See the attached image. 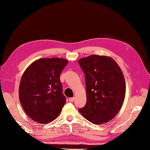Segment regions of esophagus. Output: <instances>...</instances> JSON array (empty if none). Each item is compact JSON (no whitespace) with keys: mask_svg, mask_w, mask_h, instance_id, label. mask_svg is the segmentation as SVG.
<instances>
[{"mask_svg":"<svg viewBox=\"0 0 150 150\" xmlns=\"http://www.w3.org/2000/svg\"><path fill=\"white\" fill-rule=\"evenodd\" d=\"M74 100H75V98H74V97L69 98V101H70V102H73Z\"/></svg>","mask_w":150,"mask_h":150,"instance_id":"34e87169","label":"esophagus"}]
</instances>
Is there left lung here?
Returning a JSON list of instances; mask_svg holds the SVG:
<instances>
[{"label":"left lung","mask_w":150,"mask_h":150,"mask_svg":"<svg viewBox=\"0 0 150 150\" xmlns=\"http://www.w3.org/2000/svg\"><path fill=\"white\" fill-rule=\"evenodd\" d=\"M79 64L85 75L87 102L79 112L95 125L110 121L123 104L126 84L123 73L110 56L91 55Z\"/></svg>","instance_id":"8db88e82"}]
</instances>
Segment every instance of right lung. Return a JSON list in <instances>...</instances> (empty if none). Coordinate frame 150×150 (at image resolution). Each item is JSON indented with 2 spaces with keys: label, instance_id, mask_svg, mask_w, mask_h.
<instances>
[{
  "label": "right lung",
  "instance_id": "add662e5",
  "mask_svg": "<svg viewBox=\"0 0 150 150\" xmlns=\"http://www.w3.org/2000/svg\"><path fill=\"white\" fill-rule=\"evenodd\" d=\"M67 63L60 57L41 58L24 72L19 88V101L34 121L47 124L60 115L66 103L60 74Z\"/></svg>",
  "mask_w": 150,
  "mask_h": 150
}]
</instances>
